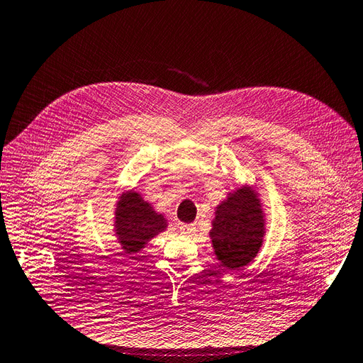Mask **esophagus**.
<instances>
[{
	"instance_id": "obj_1",
	"label": "esophagus",
	"mask_w": 363,
	"mask_h": 363,
	"mask_svg": "<svg viewBox=\"0 0 363 363\" xmlns=\"http://www.w3.org/2000/svg\"><path fill=\"white\" fill-rule=\"evenodd\" d=\"M180 233L184 234V235H192L194 233H196V226H194V225H182Z\"/></svg>"
}]
</instances>
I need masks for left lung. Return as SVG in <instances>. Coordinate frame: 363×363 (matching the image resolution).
<instances>
[{
  "mask_svg": "<svg viewBox=\"0 0 363 363\" xmlns=\"http://www.w3.org/2000/svg\"><path fill=\"white\" fill-rule=\"evenodd\" d=\"M222 267L240 269L259 254L264 237V216L259 194L250 186L228 194L220 203L209 233Z\"/></svg>",
  "mask_w": 363,
  "mask_h": 363,
  "instance_id": "1",
  "label": "left lung"
}]
</instances>
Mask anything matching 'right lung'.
Wrapping results in <instances>:
<instances>
[{"instance_id":"add662e5","label":"right lung","mask_w":363,"mask_h":363,"mask_svg":"<svg viewBox=\"0 0 363 363\" xmlns=\"http://www.w3.org/2000/svg\"><path fill=\"white\" fill-rule=\"evenodd\" d=\"M166 226L164 216L154 211L151 203L141 199L138 192L128 191L120 197L115 209L113 231L126 254L140 252Z\"/></svg>"}]
</instances>
